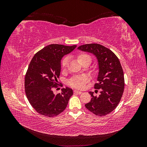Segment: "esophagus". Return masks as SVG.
Listing matches in <instances>:
<instances>
[{
  "label": "esophagus",
  "instance_id": "1",
  "mask_svg": "<svg viewBox=\"0 0 147 147\" xmlns=\"http://www.w3.org/2000/svg\"><path fill=\"white\" fill-rule=\"evenodd\" d=\"M74 92L75 93V94H82V92L79 91H78V90H74Z\"/></svg>",
  "mask_w": 147,
  "mask_h": 147
}]
</instances>
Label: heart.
I'll use <instances>...</instances> for the list:
<instances>
[{
	"instance_id": "b5f03b06",
	"label": "heart",
	"mask_w": 147,
	"mask_h": 147,
	"mask_svg": "<svg viewBox=\"0 0 147 147\" xmlns=\"http://www.w3.org/2000/svg\"><path fill=\"white\" fill-rule=\"evenodd\" d=\"M78 60L79 63L82 64L83 63L84 61L86 60H90L91 61V59L90 56L85 53H81V54H79L77 56ZM69 63V57L66 56L64 57V58L62 60L61 62V66L63 69H65L67 65ZM89 78L86 76V75H83V76H77L72 78L70 80L69 82L70 85L74 88H77V89H83L84 88V86H85V84L88 82Z\"/></svg>"
}]
</instances>
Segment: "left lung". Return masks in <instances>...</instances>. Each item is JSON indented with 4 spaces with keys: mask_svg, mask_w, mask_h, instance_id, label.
<instances>
[{
    "mask_svg": "<svg viewBox=\"0 0 147 147\" xmlns=\"http://www.w3.org/2000/svg\"><path fill=\"white\" fill-rule=\"evenodd\" d=\"M78 50L94 55L98 61V83L94 88L100 90V94L94 96L85 104L86 108L97 116L103 117L117 108L123 94L124 78L122 67L118 57L110 49L97 43L85 44Z\"/></svg>",
    "mask_w": 147,
    "mask_h": 147,
    "instance_id": "1",
    "label": "left lung"
}]
</instances>
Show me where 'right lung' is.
<instances>
[{"mask_svg":"<svg viewBox=\"0 0 147 147\" xmlns=\"http://www.w3.org/2000/svg\"><path fill=\"white\" fill-rule=\"evenodd\" d=\"M76 47L51 44L32 57L25 76L24 87L29 103L38 113L51 118L65 109L73 90L66 87L55 95L53 89L58 84L62 57Z\"/></svg>","mask_w":147,"mask_h":147,"instance_id":"obj_1","label":"right lung"}]
</instances>
